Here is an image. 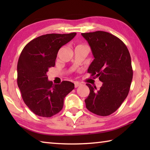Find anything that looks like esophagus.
<instances>
[{
    "instance_id": "esophagus-1",
    "label": "esophagus",
    "mask_w": 150,
    "mask_h": 150,
    "mask_svg": "<svg viewBox=\"0 0 150 150\" xmlns=\"http://www.w3.org/2000/svg\"><path fill=\"white\" fill-rule=\"evenodd\" d=\"M81 85V83H79V82H75V87L77 88L78 87H79V86Z\"/></svg>"
}]
</instances>
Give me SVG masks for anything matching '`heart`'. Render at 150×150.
<instances>
[{"instance_id":"obj_1","label":"heart","mask_w":150,"mask_h":150,"mask_svg":"<svg viewBox=\"0 0 150 150\" xmlns=\"http://www.w3.org/2000/svg\"><path fill=\"white\" fill-rule=\"evenodd\" d=\"M77 46H85V45H78Z\"/></svg>"}]
</instances>
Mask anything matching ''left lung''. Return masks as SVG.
<instances>
[{
  "instance_id": "8db88e82",
  "label": "left lung",
  "mask_w": 150,
  "mask_h": 150,
  "mask_svg": "<svg viewBox=\"0 0 150 150\" xmlns=\"http://www.w3.org/2000/svg\"><path fill=\"white\" fill-rule=\"evenodd\" d=\"M95 59L87 72L103 82L99 89L87 85L90 89L85 100L86 108L95 115L106 116L120 107L130 91L133 71L129 51L124 42L108 32L82 33Z\"/></svg>"
}]
</instances>
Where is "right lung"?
I'll use <instances>...</instances> for the list:
<instances>
[{
  "mask_svg": "<svg viewBox=\"0 0 150 150\" xmlns=\"http://www.w3.org/2000/svg\"><path fill=\"white\" fill-rule=\"evenodd\" d=\"M76 34L42 35L22 50L17 65V83L24 103L35 115L42 117L56 115L63 108L65 96L74 89L70 81L54 85L48 81L47 72L55 65L59 50Z\"/></svg>",
  "mask_w": 150,
  "mask_h": 150,
  "instance_id": "1",
  "label": "right lung"
}]
</instances>
